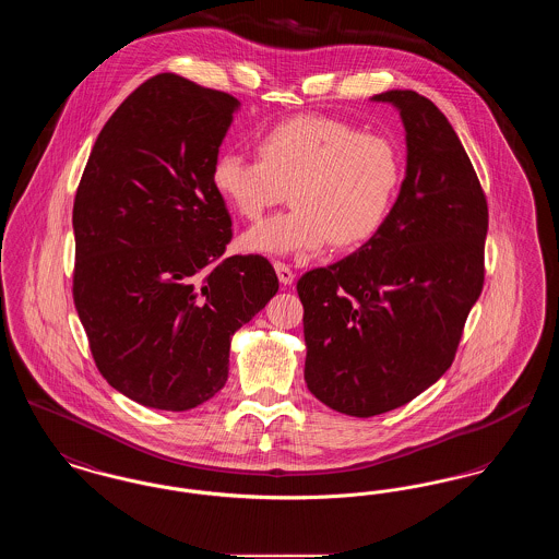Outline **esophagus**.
I'll use <instances>...</instances> for the list:
<instances>
[{"label":"esophagus","instance_id":"34e87169","mask_svg":"<svg viewBox=\"0 0 559 559\" xmlns=\"http://www.w3.org/2000/svg\"><path fill=\"white\" fill-rule=\"evenodd\" d=\"M274 270H276V274H278L281 285H285V287L293 285L295 274H293L292 267L287 266V264H283V262H276V264H274Z\"/></svg>","mask_w":559,"mask_h":559}]
</instances>
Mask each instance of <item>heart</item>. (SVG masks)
<instances>
[{
	"label": "heart",
	"mask_w": 559,
	"mask_h": 559,
	"mask_svg": "<svg viewBox=\"0 0 559 559\" xmlns=\"http://www.w3.org/2000/svg\"><path fill=\"white\" fill-rule=\"evenodd\" d=\"M258 157L222 153L213 160L215 192L247 217L293 201L292 212L249 228L240 251L292 255L319 251L329 240L349 249L383 226L400 182L396 146L379 133L326 117H295L258 138Z\"/></svg>",
	"instance_id": "1"
}]
</instances>
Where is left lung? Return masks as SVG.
<instances>
[{
  "label": "left lung",
  "mask_w": 559,
  "mask_h": 559,
  "mask_svg": "<svg viewBox=\"0 0 559 559\" xmlns=\"http://www.w3.org/2000/svg\"><path fill=\"white\" fill-rule=\"evenodd\" d=\"M396 108L406 171L383 226L352 255L306 272V383L329 408L372 417L417 399L452 365L484 285L488 207L449 119L413 90Z\"/></svg>",
  "instance_id": "obj_1"
}]
</instances>
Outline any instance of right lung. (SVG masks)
Segmentation results:
<instances>
[{"label":"right lung","instance_id":"1","mask_svg":"<svg viewBox=\"0 0 559 559\" xmlns=\"http://www.w3.org/2000/svg\"><path fill=\"white\" fill-rule=\"evenodd\" d=\"M239 108L155 75L112 112L81 176L75 308L98 371L142 406L180 413L213 399L233 335L278 292L266 258H222L233 219L212 167Z\"/></svg>","mask_w":559,"mask_h":559}]
</instances>
